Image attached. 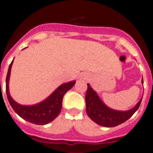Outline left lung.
Here are the masks:
<instances>
[{
    "label": "left lung",
    "instance_id": "8db88e82",
    "mask_svg": "<svg viewBox=\"0 0 153 153\" xmlns=\"http://www.w3.org/2000/svg\"><path fill=\"white\" fill-rule=\"evenodd\" d=\"M143 83V79L142 80ZM86 113L90 119L99 125L105 127L117 126L129 120L139 109L142 99L136 106L128 111H117L107 106L100 100L90 84H87L86 97Z\"/></svg>",
    "mask_w": 153,
    "mask_h": 153
}]
</instances>
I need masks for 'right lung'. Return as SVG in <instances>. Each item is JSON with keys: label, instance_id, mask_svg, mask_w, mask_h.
Masks as SVG:
<instances>
[{"label": "right lung", "instance_id": "obj_1", "mask_svg": "<svg viewBox=\"0 0 153 153\" xmlns=\"http://www.w3.org/2000/svg\"><path fill=\"white\" fill-rule=\"evenodd\" d=\"M12 63L13 61L9 66L6 78L7 97L11 107L21 118L24 119L30 123L36 125H45L51 123L60 114L62 109L63 96L68 90L72 88L76 82L71 81L70 83L62 84L48 98L40 103L33 106H22L13 100L9 93L8 83H9Z\"/></svg>", "mask_w": 153, "mask_h": 153}]
</instances>
